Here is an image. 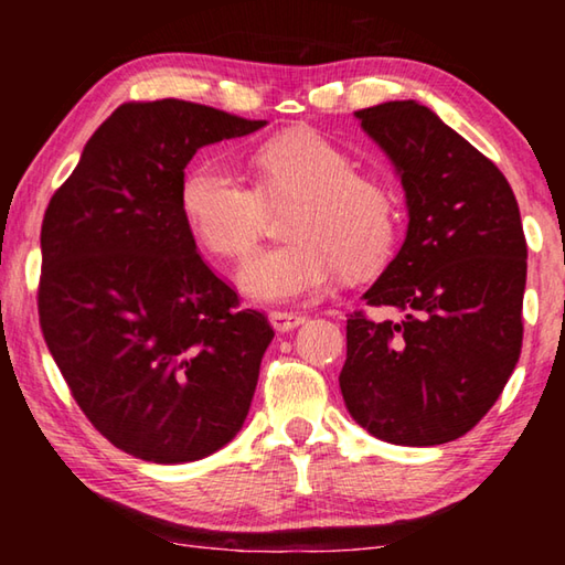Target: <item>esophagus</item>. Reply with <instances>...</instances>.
<instances>
[{
  "mask_svg": "<svg viewBox=\"0 0 565 565\" xmlns=\"http://www.w3.org/2000/svg\"><path fill=\"white\" fill-rule=\"evenodd\" d=\"M269 321H271V327L276 331H291L296 327H301L306 317H303V313H296V311H271Z\"/></svg>",
  "mask_w": 565,
  "mask_h": 565,
  "instance_id": "obj_1",
  "label": "esophagus"
}]
</instances>
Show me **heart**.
Segmentation results:
<instances>
[{
    "label": "heart",
    "instance_id": "heart-1",
    "mask_svg": "<svg viewBox=\"0 0 565 565\" xmlns=\"http://www.w3.org/2000/svg\"><path fill=\"white\" fill-rule=\"evenodd\" d=\"M254 184L218 159L184 171L179 204L209 252L242 259L262 236L269 209L296 204L289 244L254 254L238 281L259 301H301L339 271L376 274L398 242V204L386 184L356 174V161L319 131H286L256 147Z\"/></svg>",
    "mask_w": 565,
    "mask_h": 565
}]
</instances>
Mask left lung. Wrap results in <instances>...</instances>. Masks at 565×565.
<instances>
[{"label":"left lung","mask_w":565,"mask_h":565,"mask_svg":"<svg viewBox=\"0 0 565 565\" xmlns=\"http://www.w3.org/2000/svg\"><path fill=\"white\" fill-rule=\"evenodd\" d=\"M356 117L398 169L408 234L363 294L398 317L349 313L341 394L388 444L456 441L489 414L521 356L519 202L501 169L428 107L386 102Z\"/></svg>","instance_id":"left-lung-1"}]
</instances>
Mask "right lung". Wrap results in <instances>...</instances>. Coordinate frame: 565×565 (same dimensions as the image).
Here are the masks:
<instances>
[{"instance_id": "obj_1", "label": "right lung", "mask_w": 565, "mask_h": 565, "mask_svg": "<svg viewBox=\"0 0 565 565\" xmlns=\"http://www.w3.org/2000/svg\"><path fill=\"white\" fill-rule=\"evenodd\" d=\"M264 124L184 99L121 104L44 212L46 349L92 426L145 461L218 451L252 406L274 329L196 252L179 186L196 149Z\"/></svg>"}]
</instances>
